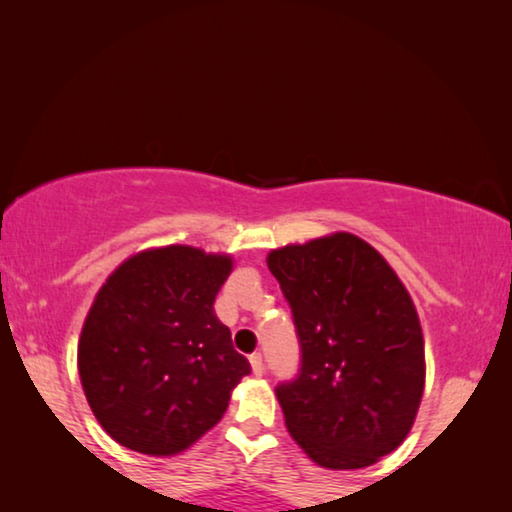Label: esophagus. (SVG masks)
<instances>
[{"label":"esophagus","instance_id":"1","mask_svg":"<svg viewBox=\"0 0 512 512\" xmlns=\"http://www.w3.org/2000/svg\"><path fill=\"white\" fill-rule=\"evenodd\" d=\"M249 363H251V370H254V375H263V356L261 354H251L249 356Z\"/></svg>","mask_w":512,"mask_h":512}]
</instances>
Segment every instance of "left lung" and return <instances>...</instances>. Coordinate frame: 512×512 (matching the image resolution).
<instances>
[{
	"instance_id": "8db88e82",
	"label": "left lung",
	"mask_w": 512,
	"mask_h": 512,
	"mask_svg": "<svg viewBox=\"0 0 512 512\" xmlns=\"http://www.w3.org/2000/svg\"><path fill=\"white\" fill-rule=\"evenodd\" d=\"M268 268L300 345L296 377L275 387L286 429L324 468L375 464L408 436L424 391V338L408 291L349 233L272 251Z\"/></svg>"
}]
</instances>
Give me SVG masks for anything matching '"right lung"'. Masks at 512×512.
<instances>
[{
    "instance_id": "right-lung-1",
    "label": "right lung",
    "mask_w": 512,
    "mask_h": 512,
    "mask_svg": "<svg viewBox=\"0 0 512 512\" xmlns=\"http://www.w3.org/2000/svg\"><path fill=\"white\" fill-rule=\"evenodd\" d=\"M230 268L228 256L177 244L125 261L97 293L79 375L116 443L165 457L223 417L230 391L251 373L212 307Z\"/></svg>"
}]
</instances>
